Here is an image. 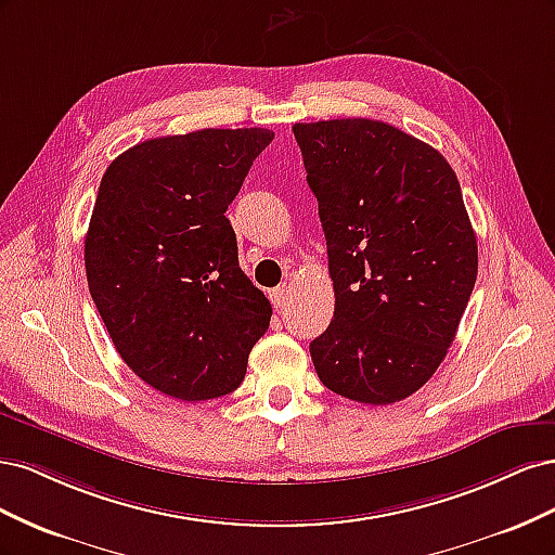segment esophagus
<instances>
[{
  "label": "esophagus",
  "instance_id": "esophagus-1",
  "mask_svg": "<svg viewBox=\"0 0 555 555\" xmlns=\"http://www.w3.org/2000/svg\"><path fill=\"white\" fill-rule=\"evenodd\" d=\"M289 294H292V289H289V284H280V287H275V289H271V292H268V296H271V304H273L275 308H282L284 304H287V298H289Z\"/></svg>",
  "mask_w": 555,
  "mask_h": 555
}]
</instances>
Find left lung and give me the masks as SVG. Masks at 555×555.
<instances>
[{
	"instance_id": "obj_1",
	"label": "left lung",
	"mask_w": 555,
	"mask_h": 555,
	"mask_svg": "<svg viewBox=\"0 0 555 555\" xmlns=\"http://www.w3.org/2000/svg\"><path fill=\"white\" fill-rule=\"evenodd\" d=\"M335 312L310 343L326 389L365 405L412 396L447 357L477 280V236L449 162L379 120L298 122Z\"/></svg>"
}]
</instances>
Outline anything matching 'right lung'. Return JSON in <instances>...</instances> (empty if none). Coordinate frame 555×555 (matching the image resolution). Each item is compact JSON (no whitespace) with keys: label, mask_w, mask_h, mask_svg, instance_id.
Returning a JSON list of instances; mask_svg holds the SVG:
<instances>
[{"label":"right lung","mask_w":555,"mask_h":555,"mask_svg":"<svg viewBox=\"0 0 555 555\" xmlns=\"http://www.w3.org/2000/svg\"><path fill=\"white\" fill-rule=\"evenodd\" d=\"M271 129H198L115 157L94 201L86 273L117 354L178 400L236 391L273 308L238 266L224 215Z\"/></svg>","instance_id":"add662e5"}]
</instances>
